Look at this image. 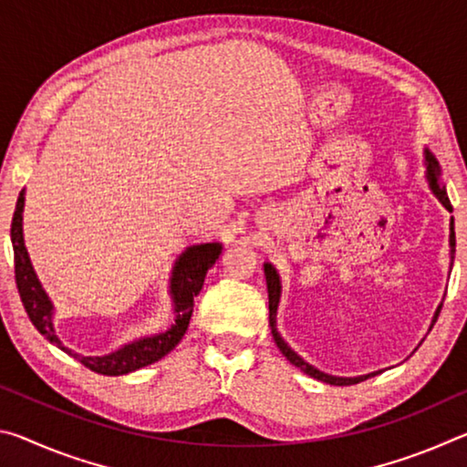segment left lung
Here are the masks:
<instances>
[{"instance_id":"1","label":"left lung","mask_w":467,"mask_h":467,"mask_svg":"<svg viewBox=\"0 0 467 467\" xmlns=\"http://www.w3.org/2000/svg\"><path fill=\"white\" fill-rule=\"evenodd\" d=\"M424 158H426V179H429V187L431 192L437 195V200L445 205V208L449 212H453V205L451 202H449L447 197V192H445V185L441 183V169H439V162L437 158L432 156V152H429V148L424 150ZM449 244H451V265H453V253H455V231H453V218H451V234H449ZM264 272H265V282H267V298H270V327H272V336H274V342L278 344L280 352L286 357L292 365L298 367L300 370H303L305 375H309L313 379H317V381H323V383H329V385H354V383H360L365 381V379L368 377H375L379 373H370V375H360V377H334V375H327V373H321L319 368L311 367L309 362H305L303 358L298 357V354L292 350V348L284 342V339L280 337L278 329H275V313H278V303H280V295H282V286H280V275L278 272H275V267L272 264H264ZM441 306L437 313H434L432 317V326L437 323V317L441 313ZM431 326V329H432Z\"/></svg>"}]
</instances>
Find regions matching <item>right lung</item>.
Segmentation results:
<instances>
[{
	"label": "right lung",
	"instance_id": "1",
	"mask_svg": "<svg viewBox=\"0 0 467 467\" xmlns=\"http://www.w3.org/2000/svg\"><path fill=\"white\" fill-rule=\"evenodd\" d=\"M22 210H25V192H20L18 202H16L10 231L14 247L16 286H18L22 305H25L33 326L41 331L51 344L61 348L63 352H67L69 357H74L76 360H80L86 368L94 370V373L117 377L152 365V362L167 357L172 348L181 342V337L185 336V331L189 327V319H192L193 300L200 295L205 274H208L210 267L214 265L216 259L220 257V253H223V244H193V247H187L179 255L171 275V296L172 305H175V323H172L167 331L156 336L133 339V342L121 346L119 350L105 354V357H82V354L63 346L61 339L55 336L53 303L43 290L41 282H38L33 270V264H30L28 251L25 247V236H22Z\"/></svg>",
	"mask_w": 467,
	"mask_h": 467
}]
</instances>
